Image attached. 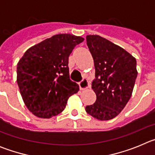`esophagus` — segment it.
Masks as SVG:
<instances>
[{
    "instance_id": "obj_1",
    "label": "esophagus",
    "mask_w": 155,
    "mask_h": 155,
    "mask_svg": "<svg viewBox=\"0 0 155 155\" xmlns=\"http://www.w3.org/2000/svg\"><path fill=\"white\" fill-rule=\"evenodd\" d=\"M90 86L89 84V82H88V81L87 80V79H83V80L81 81L79 83V87H80V89L81 90H85L87 89V88H88Z\"/></svg>"
}]
</instances>
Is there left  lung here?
<instances>
[{
    "instance_id": "left-lung-1",
    "label": "left lung",
    "mask_w": 155,
    "mask_h": 155,
    "mask_svg": "<svg viewBox=\"0 0 155 155\" xmlns=\"http://www.w3.org/2000/svg\"><path fill=\"white\" fill-rule=\"evenodd\" d=\"M94 60L95 78L91 88L96 94L85 110L98 120H109L120 113L132 95L137 77V61L124 48L98 35L86 36Z\"/></svg>"
}]
</instances>
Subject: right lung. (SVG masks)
<instances>
[{
    "mask_svg": "<svg viewBox=\"0 0 155 155\" xmlns=\"http://www.w3.org/2000/svg\"><path fill=\"white\" fill-rule=\"evenodd\" d=\"M84 38L57 34L25 51L17 64V83L23 102L34 116L50 119L64 110L79 91L70 79L68 59Z\"/></svg>",
    "mask_w": 155,
    "mask_h": 155,
    "instance_id": "add662e5",
    "label": "right lung"
}]
</instances>
